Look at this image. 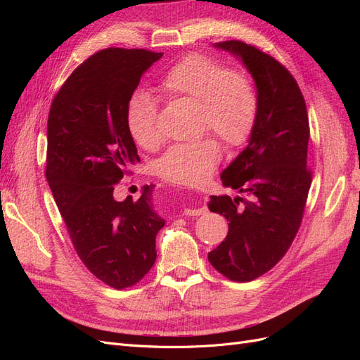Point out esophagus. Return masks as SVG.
Listing matches in <instances>:
<instances>
[{
    "label": "esophagus",
    "mask_w": 360,
    "mask_h": 360,
    "mask_svg": "<svg viewBox=\"0 0 360 360\" xmlns=\"http://www.w3.org/2000/svg\"><path fill=\"white\" fill-rule=\"evenodd\" d=\"M205 213H207L205 207H200V209H184L183 210L184 216H201V214H205Z\"/></svg>",
    "instance_id": "esophagus-1"
}]
</instances>
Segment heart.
Here are the masks:
<instances>
[{
  "label": "heart",
  "mask_w": 360,
  "mask_h": 360,
  "mask_svg": "<svg viewBox=\"0 0 360 360\" xmlns=\"http://www.w3.org/2000/svg\"><path fill=\"white\" fill-rule=\"evenodd\" d=\"M158 89L168 99L198 102L201 130H214L230 147L246 144L254 132L259 112L257 85L246 72L233 70L221 60L191 53L160 76ZM126 126L138 146L156 148L163 139L158 97L146 90L135 91L127 102ZM221 156L219 139L205 135L171 146L159 159L158 171L172 183H200Z\"/></svg>",
  "instance_id": "b5f03b06"
}]
</instances>
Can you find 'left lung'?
<instances>
[{"mask_svg":"<svg viewBox=\"0 0 360 360\" xmlns=\"http://www.w3.org/2000/svg\"><path fill=\"white\" fill-rule=\"evenodd\" d=\"M216 48L240 57L254 76L259 112L248 147L221 176L245 198L212 195L209 202L228 221L225 240L209 261L230 281L249 282L279 263L299 231L312 181L309 120L296 79L276 58L240 40Z\"/></svg>","mask_w":360,"mask_h":360,"instance_id":"8db88e82","label":"left lung"}]
</instances>
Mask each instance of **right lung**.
<instances>
[{
  "label": "right lung",
  "mask_w": 360,
  "mask_h": 360,
  "mask_svg": "<svg viewBox=\"0 0 360 360\" xmlns=\"http://www.w3.org/2000/svg\"><path fill=\"white\" fill-rule=\"evenodd\" d=\"M163 56L106 48L76 68L48 117L46 180L85 267L115 290L134 287L156 261L165 221L146 186L138 200L114 198L115 184L139 162L126 108L143 73Z\"/></svg>",
  "instance_id": "obj_1"
}]
</instances>
